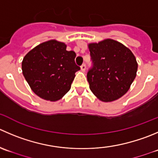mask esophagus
I'll use <instances>...</instances> for the list:
<instances>
[{
  "instance_id": "esophagus-1",
  "label": "esophagus",
  "mask_w": 158,
  "mask_h": 158,
  "mask_svg": "<svg viewBox=\"0 0 158 158\" xmlns=\"http://www.w3.org/2000/svg\"><path fill=\"white\" fill-rule=\"evenodd\" d=\"M80 69H81V70H82V72L85 71V64H82V65H81Z\"/></svg>"
}]
</instances>
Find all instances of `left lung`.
<instances>
[{"label":"left lung","instance_id":"8db88e82","mask_svg":"<svg viewBox=\"0 0 158 158\" xmlns=\"http://www.w3.org/2000/svg\"><path fill=\"white\" fill-rule=\"evenodd\" d=\"M93 67L87 80L93 94L102 102H113L126 94L137 76L132 52L120 42L107 38L88 44Z\"/></svg>","mask_w":158,"mask_h":158}]
</instances>
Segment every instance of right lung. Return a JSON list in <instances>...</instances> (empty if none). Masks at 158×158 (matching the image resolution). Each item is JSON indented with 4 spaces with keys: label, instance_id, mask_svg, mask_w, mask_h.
Masks as SVG:
<instances>
[{
    "label": "right lung",
    "instance_id": "obj_1",
    "mask_svg": "<svg viewBox=\"0 0 158 158\" xmlns=\"http://www.w3.org/2000/svg\"><path fill=\"white\" fill-rule=\"evenodd\" d=\"M76 53L57 40L42 42L25 55L22 73L32 91L45 100L62 99L71 88L75 73L80 67L75 63Z\"/></svg>",
    "mask_w": 158,
    "mask_h": 158
}]
</instances>
